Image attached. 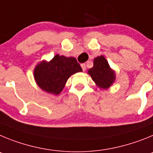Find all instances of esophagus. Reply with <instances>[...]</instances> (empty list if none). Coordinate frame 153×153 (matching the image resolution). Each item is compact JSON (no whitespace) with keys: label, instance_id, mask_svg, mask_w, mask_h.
Instances as JSON below:
<instances>
[{"label":"esophagus","instance_id":"1","mask_svg":"<svg viewBox=\"0 0 153 153\" xmlns=\"http://www.w3.org/2000/svg\"><path fill=\"white\" fill-rule=\"evenodd\" d=\"M81 66H82L83 71H85V70H86V65H85V64H82L81 65Z\"/></svg>","mask_w":153,"mask_h":153}]
</instances>
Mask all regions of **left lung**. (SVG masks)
I'll list each match as a JSON object with an SVG mask.
<instances>
[{
  "mask_svg": "<svg viewBox=\"0 0 153 153\" xmlns=\"http://www.w3.org/2000/svg\"><path fill=\"white\" fill-rule=\"evenodd\" d=\"M88 73L97 87L102 89L109 88L116 79L115 72L103 56H97L94 59V66L88 69Z\"/></svg>",
  "mask_w": 153,
  "mask_h": 153,
  "instance_id": "obj_1",
  "label": "left lung"
}]
</instances>
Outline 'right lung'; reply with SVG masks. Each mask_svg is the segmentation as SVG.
I'll list each match as a JSON object with an SVG mask.
<instances>
[{
	"label": "right lung",
	"instance_id": "1",
	"mask_svg": "<svg viewBox=\"0 0 153 153\" xmlns=\"http://www.w3.org/2000/svg\"><path fill=\"white\" fill-rule=\"evenodd\" d=\"M82 71L76 59L56 55L49 62L42 61L34 69V78L42 90L59 94L67 80L73 74Z\"/></svg>",
	"mask_w": 153,
	"mask_h": 153
}]
</instances>
